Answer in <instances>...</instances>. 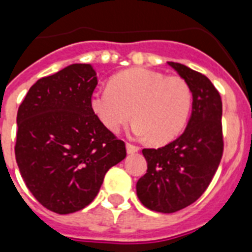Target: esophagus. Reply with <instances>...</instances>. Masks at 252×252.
Returning a JSON list of instances; mask_svg holds the SVG:
<instances>
[{
  "mask_svg": "<svg viewBox=\"0 0 252 252\" xmlns=\"http://www.w3.org/2000/svg\"><path fill=\"white\" fill-rule=\"evenodd\" d=\"M140 148L136 145H132V144H126V153L129 154H133V153H137Z\"/></svg>",
  "mask_w": 252,
  "mask_h": 252,
  "instance_id": "obj_1",
  "label": "esophagus"
}]
</instances>
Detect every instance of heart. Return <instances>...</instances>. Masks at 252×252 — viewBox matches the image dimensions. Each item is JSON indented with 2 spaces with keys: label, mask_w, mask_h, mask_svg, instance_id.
Returning <instances> with one entry per match:
<instances>
[{
  "label": "heart",
  "mask_w": 252,
  "mask_h": 252,
  "mask_svg": "<svg viewBox=\"0 0 252 252\" xmlns=\"http://www.w3.org/2000/svg\"><path fill=\"white\" fill-rule=\"evenodd\" d=\"M90 107L103 126L112 133L119 132L133 116L136 120L132 133L136 137L166 144L187 126L192 90L180 77L132 68L112 77L108 87L95 91Z\"/></svg>",
  "instance_id": "obj_1"
}]
</instances>
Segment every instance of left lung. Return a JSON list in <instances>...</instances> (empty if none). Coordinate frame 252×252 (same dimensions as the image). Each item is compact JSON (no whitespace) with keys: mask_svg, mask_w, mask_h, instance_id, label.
Segmentation results:
<instances>
[{"mask_svg":"<svg viewBox=\"0 0 252 252\" xmlns=\"http://www.w3.org/2000/svg\"><path fill=\"white\" fill-rule=\"evenodd\" d=\"M168 65L191 87V118L176 140L158 149H142L148 170L136 184L142 205L161 213L195 203L213 179L223 152L222 102L217 89L186 65Z\"/></svg>","mask_w":252,"mask_h":252,"instance_id":"8db88e82","label":"left lung"}]
</instances>
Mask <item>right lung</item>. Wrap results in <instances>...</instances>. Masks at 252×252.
I'll return each mask as SVG.
<instances>
[{
	"mask_svg": "<svg viewBox=\"0 0 252 252\" xmlns=\"http://www.w3.org/2000/svg\"><path fill=\"white\" fill-rule=\"evenodd\" d=\"M96 85L90 64H72L33 84L18 108L21 175L35 199L59 215L87 207L106 172L126 156L124 141L91 111Z\"/></svg>",
	"mask_w": 252,
	"mask_h": 252,
	"instance_id": "obj_1",
	"label": "right lung"
}]
</instances>
